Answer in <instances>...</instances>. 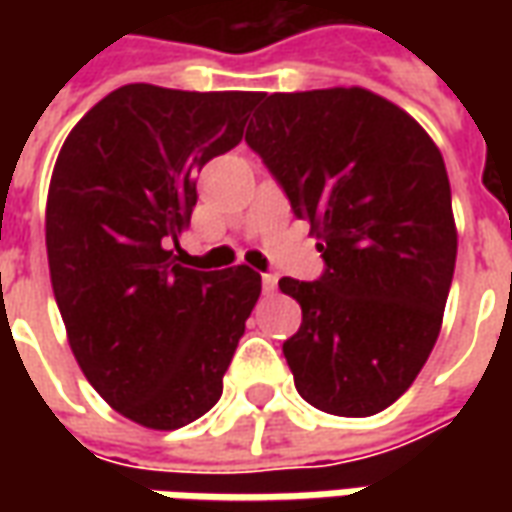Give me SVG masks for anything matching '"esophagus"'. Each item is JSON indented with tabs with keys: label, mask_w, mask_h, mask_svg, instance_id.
I'll list each match as a JSON object with an SVG mask.
<instances>
[{
	"label": "esophagus",
	"mask_w": 512,
	"mask_h": 512,
	"mask_svg": "<svg viewBox=\"0 0 512 512\" xmlns=\"http://www.w3.org/2000/svg\"><path fill=\"white\" fill-rule=\"evenodd\" d=\"M277 282V274H263V290H266V293H274V290H277Z\"/></svg>",
	"instance_id": "1"
}]
</instances>
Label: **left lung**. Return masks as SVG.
Listing matches in <instances>:
<instances>
[{
	"mask_svg": "<svg viewBox=\"0 0 512 512\" xmlns=\"http://www.w3.org/2000/svg\"><path fill=\"white\" fill-rule=\"evenodd\" d=\"M246 145L321 241V279L282 277L301 304L282 345L299 395L370 417L414 384L439 337L458 233L450 178L414 117L362 87L263 93Z\"/></svg>",
	"mask_w": 512,
	"mask_h": 512,
	"instance_id": "obj_1",
	"label": "left lung"
}]
</instances>
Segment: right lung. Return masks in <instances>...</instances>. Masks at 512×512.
Masks as SVG:
<instances>
[{
  "label": "right lung",
  "instance_id": "add662e5",
  "mask_svg": "<svg viewBox=\"0 0 512 512\" xmlns=\"http://www.w3.org/2000/svg\"><path fill=\"white\" fill-rule=\"evenodd\" d=\"M257 98L126 84L73 126L51 172L46 252L68 343L136 425L175 430L216 406L260 296L249 266L194 271L169 249L197 172L241 142Z\"/></svg>",
  "mask_w": 512,
  "mask_h": 512
}]
</instances>
